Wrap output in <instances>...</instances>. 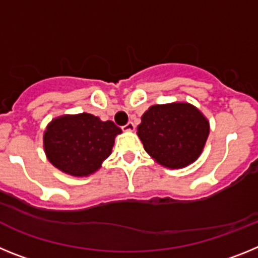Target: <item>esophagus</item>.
<instances>
[{"mask_svg":"<svg viewBox=\"0 0 258 258\" xmlns=\"http://www.w3.org/2000/svg\"><path fill=\"white\" fill-rule=\"evenodd\" d=\"M134 129H136V125H134V122H132V121H129L126 125H124V126H122V131H125V132H133Z\"/></svg>","mask_w":258,"mask_h":258,"instance_id":"34e87169","label":"esophagus"}]
</instances>
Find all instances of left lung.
<instances>
[{
	"label": "left lung",
	"instance_id": "1",
	"mask_svg": "<svg viewBox=\"0 0 258 258\" xmlns=\"http://www.w3.org/2000/svg\"><path fill=\"white\" fill-rule=\"evenodd\" d=\"M209 134V122L188 103L150 107L138 125L146 152L161 165L178 169L197 160Z\"/></svg>",
	"mask_w": 258,
	"mask_h": 258
}]
</instances>
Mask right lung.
I'll return each instance as SVG.
<instances>
[{"label":"right lung","mask_w":258,"mask_h":258,"mask_svg":"<svg viewBox=\"0 0 258 258\" xmlns=\"http://www.w3.org/2000/svg\"><path fill=\"white\" fill-rule=\"evenodd\" d=\"M121 133L111 120L92 113L54 118L44 134L47 159L59 170L76 177L94 173L111 155L115 137Z\"/></svg>","instance_id":"obj_1"}]
</instances>
